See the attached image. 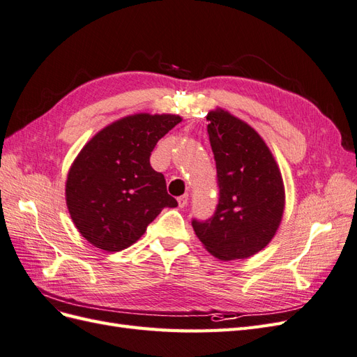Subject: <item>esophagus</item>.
<instances>
[{
  "instance_id": "34e87169",
  "label": "esophagus",
  "mask_w": 357,
  "mask_h": 357,
  "mask_svg": "<svg viewBox=\"0 0 357 357\" xmlns=\"http://www.w3.org/2000/svg\"><path fill=\"white\" fill-rule=\"evenodd\" d=\"M177 201H178V207H180V208H185L186 205H188V202H189V195H188V193H185V195L178 197Z\"/></svg>"
}]
</instances>
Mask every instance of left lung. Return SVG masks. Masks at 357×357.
Segmentation results:
<instances>
[{
	"label": "left lung",
	"instance_id": "obj_1",
	"mask_svg": "<svg viewBox=\"0 0 357 357\" xmlns=\"http://www.w3.org/2000/svg\"><path fill=\"white\" fill-rule=\"evenodd\" d=\"M207 121L219 204L208 220H192L193 231L214 257L247 259L269 244L282 223V172L262 137L241 119L218 107Z\"/></svg>",
	"mask_w": 357,
	"mask_h": 357
}]
</instances>
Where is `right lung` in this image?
Wrapping results in <instances>:
<instances>
[{
    "label": "right lung",
    "instance_id": "right-lung-1",
    "mask_svg": "<svg viewBox=\"0 0 357 357\" xmlns=\"http://www.w3.org/2000/svg\"><path fill=\"white\" fill-rule=\"evenodd\" d=\"M180 122L177 114L137 113L107 125L84 144L68 171L66 199L86 241L121 252L139 240L162 208L177 207L150 155Z\"/></svg>",
    "mask_w": 357,
    "mask_h": 357
}]
</instances>
